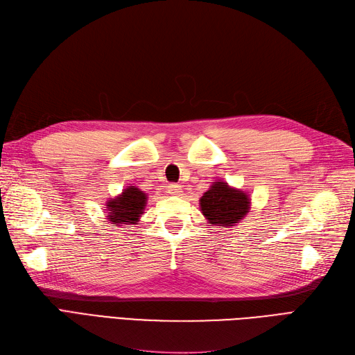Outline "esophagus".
<instances>
[{
  "label": "esophagus",
  "instance_id": "1",
  "mask_svg": "<svg viewBox=\"0 0 355 355\" xmlns=\"http://www.w3.org/2000/svg\"><path fill=\"white\" fill-rule=\"evenodd\" d=\"M167 191H168V194H171V196H179L180 194V187L178 184H170L167 187Z\"/></svg>",
  "mask_w": 355,
  "mask_h": 355
}]
</instances>
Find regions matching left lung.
<instances>
[{
  "instance_id": "8db88e82",
  "label": "left lung",
  "mask_w": 355,
  "mask_h": 355,
  "mask_svg": "<svg viewBox=\"0 0 355 355\" xmlns=\"http://www.w3.org/2000/svg\"><path fill=\"white\" fill-rule=\"evenodd\" d=\"M200 209L209 223L220 228H231L250 210V197L244 191L218 180L200 198Z\"/></svg>"
}]
</instances>
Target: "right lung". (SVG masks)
Instances as JSON below:
<instances>
[{
	"label": "right lung",
	"mask_w": 355,
	"mask_h": 355,
	"mask_svg": "<svg viewBox=\"0 0 355 355\" xmlns=\"http://www.w3.org/2000/svg\"><path fill=\"white\" fill-rule=\"evenodd\" d=\"M148 196L137 187H127L120 196L106 201L108 209V220L112 227L123 225H136L145 210Z\"/></svg>",
	"instance_id": "obj_1"
}]
</instances>
